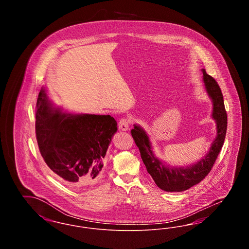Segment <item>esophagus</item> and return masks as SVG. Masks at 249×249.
<instances>
[{
	"instance_id": "esophagus-1",
	"label": "esophagus",
	"mask_w": 249,
	"mask_h": 249,
	"mask_svg": "<svg viewBox=\"0 0 249 249\" xmlns=\"http://www.w3.org/2000/svg\"><path fill=\"white\" fill-rule=\"evenodd\" d=\"M129 126H130V121L129 119L126 118L120 119L119 122V129L121 130H129Z\"/></svg>"
}]
</instances>
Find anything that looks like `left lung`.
<instances>
[{
	"mask_svg": "<svg viewBox=\"0 0 249 249\" xmlns=\"http://www.w3.org/2000/svg\"><path fill=\"white\" fill-rule=\"evenodd\" d=\"M202 73L206 90L213 101V118L216 121L217 134L209 153L199 162L186 168H173L164 165L153 154L148 136L144 130L137 125H134L133 129L130 130L131 136L140 150L142 162L147 173L152 177L156 185L165 191H183L200 183L212 170L224 143L228 119L223 95L214 78L209 75L204 69H202Z\"/></svg>",
	"mask_w": 249,
	"mask_h": 249,
	"instance_id": "obj_1",
	"label": "left lung"
}]
</instances>
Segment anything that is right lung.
<instances>
[{"label":"right lung","instance_id":"add662e5","mask_svg":"<svg viewBox=\"0 0 249 249\" xmlns=\"http://www.w3.org/2000/svg\"><path fill=\"white\" fill-rule=\"evenodd\" d=\"M36 140L48 168L71 188L90 186L100 177L113 134L109 115H71L53 109L45 89L36 108Z\"/></svg>","mask_w":249,"mask_h":249}]
</instances>
